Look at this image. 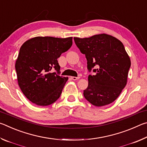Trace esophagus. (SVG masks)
<instances>
[{"label": "esophagus", "mask_w": 147, "mask_h": 147, "mask_svg": "<svg viewBox=\"0 0 147 147\" xmlns=\"http://www.w3.org/2000/svg\"><path fill=\"white\" fill-rule=\"evenodd\" d=\"M71 78L73 80H77L80 79V77H75V76H71Z\"/></svg>", "instance_id": "esophagus-1"}]
</instances>
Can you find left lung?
<instances>
[{"mask_svg": "<svg viewBox=\"0 0 147 147\" xmlns=\"http://www.w3.org/2000/svg\"><path fill=\"white\" fill-rule=\"evenodd\" d=\"M76 46L88 61V69L95 75H89L88 86L84 96L95 106L108 105L117 98L127 83L130 58L122 42L106 34L90 38H74Z\"/></svg>", "mask_w": 147, "mask_h": 147, "instance_id": "obj_1", "label": "left lung"}]
</instances>
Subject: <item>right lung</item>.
<instances>
[{"instance_id":"right-lung-1","label":"right lung","mask_w":147,"mask_h":147,"mask_svg":"<svg viewBox=\"0 0 147 147\" xmlns=\"http://www.w3.org/2000/svg\"><path fill=\"white\" fill-rule=\"evenodd\" d=\"M73 45V37H35L24 42L16 61L17 81L26 97L38 106L56 102L68 80L59 73L58 59Z\"/></svg>"}]
</instances>
